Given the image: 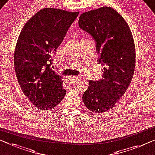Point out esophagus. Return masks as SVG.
<instances>
[{"label":"esophagus","mask_w":155,"mask_h":155,"mask_svg":"<svg viewBox=\"0 0 155 155\" xmlns=\"http://www.w3.org/2000/svg\"><path fill=\"white\" fill-rule=\"evenodd\" d=\"M65 78L69 81H74L77 79H79L80 77H65Z\"/></svg>","instance_id":"34e87169"}]
</instances>
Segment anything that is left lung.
<instances>
[{
  "instance_id": "obj_1",
  "label": "left lung",
  "mask_w": 155,
  "mask_h": 155,
  "mask_svg": "<svg viewBox=\"0 0 155 155\" xmlns=\"http://www.w3.org/2000/svg\"><path fill=\"white\" fill-rule=\"evenodd\" d=\"M78 26L95 41L98 63L104 66L103 78L90 81L83 101L91 111L101 114L114 107L130 84L135 68L134 41L125 20L108 7L83 13Z\"/></svg>"
}]
</instances>
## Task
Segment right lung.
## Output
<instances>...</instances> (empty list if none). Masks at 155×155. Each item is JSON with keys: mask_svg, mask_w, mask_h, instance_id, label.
I'll use <instances>...</instances> for the list:
<instances>
[{"mask_svg": "<svg viewBox=\"0 0 155 155\" xmlns=\"http://www.w3.org/2000/svg\"><path fill=\"white\" fill-rule=\"evenodd\" d=\"M78 12L45 8L21 30L16 45L15 69L23 92L37 108L48 110L65 95L62 78L51 68L56 48Z\"/></svg>", "mask_w": 155, "mask_h": 155, "instance_id": "right-lung-1", "label": "right lung"}]
</instances>
